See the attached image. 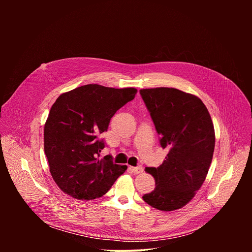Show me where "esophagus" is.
Masks as SVG:
<instances>
[{
    "label": "esophagus",
    "instance_id": "obj_1",
    "mask_svg": "<svg viewBox=\"0 0 252 252\" xmlns=\"http://www.w3.org/2000/svg\"><path fill=\"white\" fill-rule=\"evenodd\" d=\"M129 169L131 170V172L135 173V174H138V173H141L143 171V167L141 165H138V166H130Z\"/></svg>",
    "mask_w": 252,
    "mask_h": 252
}]
</instances>
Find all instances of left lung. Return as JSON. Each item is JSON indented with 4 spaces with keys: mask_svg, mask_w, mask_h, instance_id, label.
<instances>
[{
    "mask_svg": "<svg viewBox=\"0 0 252 252\" xmlns=\"http://www.w3.org/2000/svg\"><path fill=\"white\" fill-rule=\"evenodd\" d=\"M162 149L168 154L158 167H146L156 189L142 196L151 206L172 211L189 203L205 181L215 143L214 127L197 96L172 88L140 90Z\"/></svg>",
    "mask_w": 252,
    "mask_h": 252,
    "instance_id": "left-lung-1",
    "label": "left lung"
}]
</instances>
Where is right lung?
<instances>
[{
  "mask_svg": "<svg viewBox=\"0 0 252 252\" xmlns=\"http://www.w3.org/2000/svg\"><path fill=\"white\" fill-rule=\"evenodd\" d=\"M136 93L133 88L93 84L57 98L45 124L44 148L51 174L64 193L85 200L100 197L126 170V165L114 163L112 157L97 158L104 148L99 135Z\"/></svg>",
  "mask_w": 252,
  "mask_h": 252,
  "instance_id": "obj_1",
  "label": "right lung"
}]
</instances>
